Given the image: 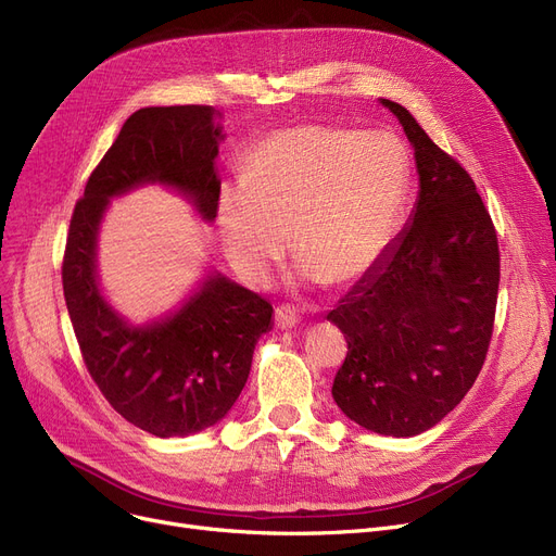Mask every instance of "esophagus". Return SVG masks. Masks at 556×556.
<instances>
[{
    "label": "esophagus",
    "instance_id": "obj_1",
    "mask_svg": "<svg viewBox=\"0 0 556 556\" xmlns=\"http://www.w3.org/2000/svg\"><path fill=\"white\" fill-rule=\"evenodd\" d=\"M275 323L277 329H293L298 325V313L290 306H277L275 308Z\"/></svg>",
    "mask_w": 556,
    "mask_h": 556
}]
</instances>
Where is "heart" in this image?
<instances>
[{"label":"heart","instance_id":"heart-1","mask_svg":"<svg viewBox=\"0 0 556 556\" xmlns=\"http://www.w3.org/2000/svg\"><path fill=\"white\" fill-rule=\"evenodd\" d=\"M413 164L388 130L295 126L263 137L243 180L216 204L223 250L248 283H263L290 245L304 279L346 286L369 275L394 241Z\"/></svg>","mask_w":556,"mask_h":556}]
</instances>
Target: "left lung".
Listing matches in <instances>:
<instances>
[{
	"label": "left lung",
	"mask_w": 556,
	"mask_h": 556,
	"mask_svg": "<svg viewBox=\"0 0 556 556\" xmlns=\"http://www.w3.org/2000/svg\"><path fill=\"white\" fill-rule=\"evenodd\" d=\"M415 151V210L378 266L327 315L346 338L333 401L358 426L415 437L482 369L501 283L495 229L471 175L403 105L381 99Z\"/></svg>",
	"instance_id": "obj_1"
}]
</instances>
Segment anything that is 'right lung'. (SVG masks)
I'll list each match as a JSON object with an SVG mask.
<instances>
[{
	"instance_id": "obj_1",
	"label": "right lung",
	"mask_w": 556,
	"mask_h": 556,
	"mask_svg": "<svg viewBox=\"0 0 556 556\" xmlns=\"http://www.w3.org/2000/svg\"><path fill=\"white\" fill-rule=\"evenodd\" d=\"M218 119L212 105L137 110L87 180L67 237L63 290L87 371L126 421L164 440L227 417L258 338L273 329V306L210 266L178 308L132 323L103 293L99 237L114 198L153 185L214 223Z\"/></svg>"
}]
</instances>
